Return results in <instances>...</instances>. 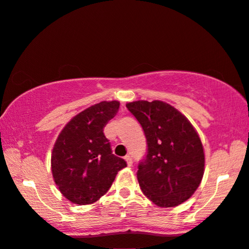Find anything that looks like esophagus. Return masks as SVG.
I'll return each mask as SVG.
<instances>
[{
  "instance_id": "34e87169",
  "label": "esophagus",
  "mask_w": 249,
  "mask_h": 249,
  "mask_svg": "<svg viewBox=\"0 0 249 249\" xmlns=\"http://www.w3.org/2000/svg\"><path fill=\"white\" fill-rule=\"evenodd\" d=\"M124 160H125V162H127L128 166H132L133 161H132V158H131V157H130V156H125V157H124Z\"/></svg>"
}]
</instances>
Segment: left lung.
Masks as SVG:
<instances>
[{"mask_svg": "<svg viewBox=\"0 0 249 249\" xmlns=\"http://www.w3.org/2000/svg\"><path fill=\"white\" fill-rule=\"evenodd\" d=\"M125 106L140 122L148 144L137 172L142 192L159 207L182 204L197 190L204 174L198 133L183 113L164 101L138 100Z\"/></svg>", "mask_w": 249, "mask_h": 249, "instance_id": "8db88e82", "label": "left lung"}]
</instances>
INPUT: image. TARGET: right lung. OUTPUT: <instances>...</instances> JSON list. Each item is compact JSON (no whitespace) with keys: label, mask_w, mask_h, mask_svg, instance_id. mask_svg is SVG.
<instances>
[{"label":"right lung","mask_w":249,"mask_h":249,"mask_svg":"<svg viewBox=\"0 0 249 249\" xmlns=\"http://www.w3.org/2000/svg\"><path fill=\"white\" fill-rule=\"evenodd\" d=\"M120 103L101 101L76 115L57 137L52 151V173L65 197L79 205L92 204L108 192L117 173L127 166L112 154L104 128Z\"/></svg>","instance_id":"1"}]
</instances>
